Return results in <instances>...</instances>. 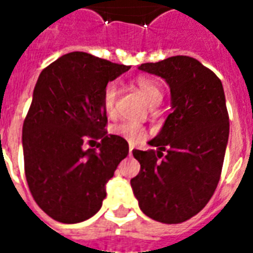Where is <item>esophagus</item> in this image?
<instances>
[{"mask_svg":"<svg viewBox=\"0 0 253 253\" xmlns=\"http://www.w3.org/2000/svg\"><path fill=\"white\" fill-rule=\"evenodd\" d=\"M132 150H134V145H130L128 146V154H132Z\"/></svg>","mask_w":253,"mask_h":253,"instance_id":"1","label":"esophagus"}]
</instances>
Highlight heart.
I'll return each mask as SVG.
<instances>
[{"instance_id":"b5f03b06","label":"heart","mask_w":253,"mask_h":253,"mask_svg":"<svg viewBox=\"0 0 253 253\" xmlns=\"http://www.w3.org/2000/svg\"><path fill=\"white\" fill-rule=\"evenodd\" d=\"M134 83L138 86V89L142 92L145 99L148 100L149 104L160 101L163 97V88H161V84L157 80L148 77V76H138ZM116 97H118V86L112 83L108 84L103 90V96H101V104H103L105 114L108 116H112L115 112ZM111 132L114 135L126 139L127 142L130 143L139 142L146 137L145 127L141 126L139 123H135V122H122L119 125H115L112 127Z\"/></svg>"}]
</instances>
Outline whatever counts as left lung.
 <instances>
[{
    "mask_svg": "<svg viewBox=\"0 0 253 253\" xmlns=\"http://www.w3.org/2000/svg\"><path fill=\"white\" fill-rule=\"evenodd\" d=\"M139 69L168 83L173 111L149 142L157 152L132 150L141 170L130 183L143 214L163 223L184 222L206 206L221 177L229 138L222 83L187 55Z\"/></svg>",
    "mask_w": 253,
    "mask_h": 253,
    "instance_id": "left-lung-1",
    "label": "left lung"
}]
</instances>
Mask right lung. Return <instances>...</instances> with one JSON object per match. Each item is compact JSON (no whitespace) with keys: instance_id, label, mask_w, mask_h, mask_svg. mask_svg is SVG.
Instances as JSON below:
<instances>
[{"instance_id":"obj_1","label":"right lung","mask_w":253,"mask_h":253,"mask_svg":"<svg viewBox=\"0 0 253 253\" xmlns=\"http://www.w3.org/2000/svg\"><path fill=\"white\" fill-rule=\"evenodd\" d=\"M128 69L76 51L38 78L23 125L24 170L38 206L55 221L77 223L99 211L107 181L128 154L126 139L107 135L101 104L107 84ZM86 142L98 149H85Z\"/></svg>"}]
</instances>
